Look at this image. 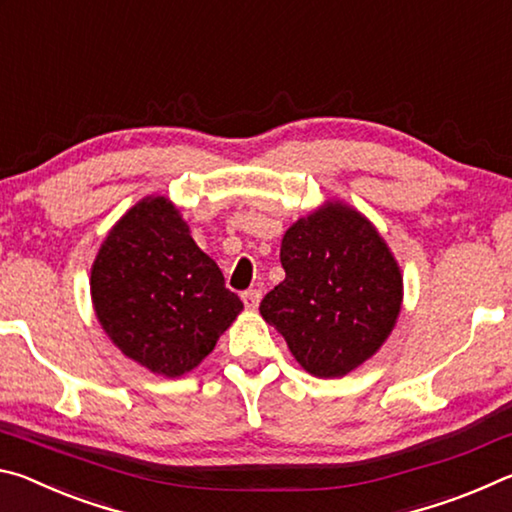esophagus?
I'll return each instance as SVG.
<instances>
[{
	"label": "esophagus",
	"instance_id": "obj_1",
	"mask_svg": "<svg viewBox=\"0 0 512 512\" xmlns=\"http://www.w3.org/2000/svg\"><path fill=\"white\" fill-rule=\"evenodd\" d=\"M241 300H244L246 309L255 311V309L259 307V302H262V291H257V289H248V291L241 293Z\"/></svg>",
	"mask_w": 512,
	"mask_h": 512
}]
</instances>
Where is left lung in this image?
<instances>
[{
  "label": "left lung",
  "mask_w": 512,
  "mask_h": 512,
  "mask_svg": "<svg viewBox=\"0 0 512 512\" xmlns=\"http://www.w3.org/2000/svg\"><path fill=\"white\" fill-rule=\"evenodd\" d=\"M280 262L287 277L259 314L309 375L345 377L379 352L400 318L404 277L368 216L329 198L289 225Z\"/></svg>",
  "instance_id": "1"
}]
</instances>
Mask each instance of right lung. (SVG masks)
<instances>
[{
    "label": "right lung",
    "mask_w": 512,
    "mask_h": 512,
    "mask_svg": "<svg viewBox=\"0 0 512 512\" xmlns=\"http://www.w3.org/2000/svg\"><path fill=\"white\" fill-rule=\"evenodd\" d=\"M90 296L121 354L169 379L194 370L244 309L167 196L142 198L112 225Z\"/></svg>",
    "instance_id": "1"
}]
</instances>
